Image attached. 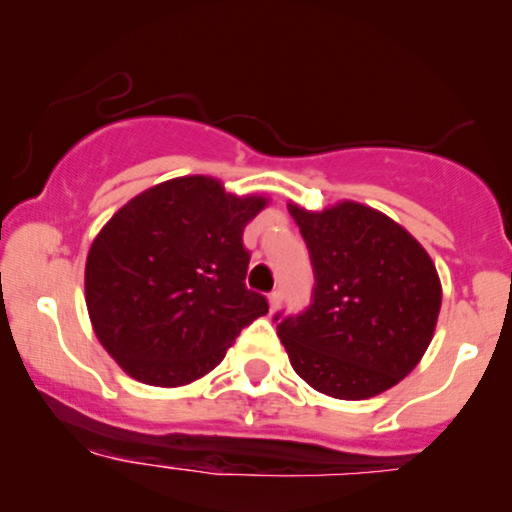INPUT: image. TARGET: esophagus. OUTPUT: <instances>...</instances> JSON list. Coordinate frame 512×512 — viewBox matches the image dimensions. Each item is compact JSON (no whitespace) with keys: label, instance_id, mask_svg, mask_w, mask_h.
I'll list each match as a JSON object with an SVG mask.
<instances>
[{"label":"esophagus","instance_id":"1","mask_svg":"<svg viewBox=\"0 0 512 512\" xmlns=\"http://www.w3.org/2000/svg\"><path fill=\"white\" fill-rule=\"evenodd\" d=\"M279 305H281V291H272L269 293V310L276 313V310H279Z\"/></svg>","mask_w":512,"mask_h":512}]
</instances>
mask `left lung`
Listing matches in <instances>:
<instances>
[{"instance_id": "8db88e82", "label": "left lung", "mask_w": 512, "mask_h": 512, "mask_svg": "<svg viewBox=\"0 0 512 512\" xmlns=\"http://www.w3.org/2000/svg\"><path fill=\"white\" fill-rule=\"evenodd\" d=\"M289 211L315 274L308 310L274 315L293 370L337 399L390 390L433 339L443 296L436 264L419 240L366 204Z\"/></svg>"}]
</instances>
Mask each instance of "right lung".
I'll return each instance as SVG.
<instances>
[{
  "label": "right lung",
  "instance_id": "right-lung-1",
  "mask_svg": "<svg viewBox=\"0 0 512 512\" xmlns=\"http://www.w3.org/2000/svg\"><path fill=\"white\" fill-rule=\"evenodd\" d=\"M264 204L187 175L149 187L105 223L86 257V308L127 375L156 387L192 383L267 313V298L245 286L243 245Z\"/></svg>",
  "mask_w": 512,
  "mask_h": 512
}]
</instances>
